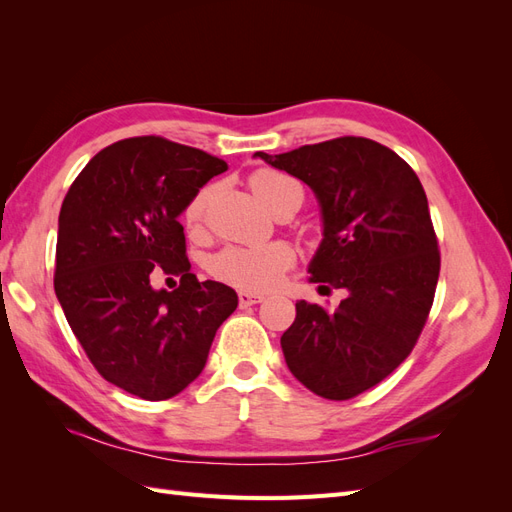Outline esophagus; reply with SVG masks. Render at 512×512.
<instances>
[{
  "mask_svg": "<svg viewBox=\"0 0 512 512\" xmlns=\"http://www.w3.org/2000/svg\"><path fill=\"white\" fill-rule=\"evenodd\" d=\"M265 297L262 294H254V292H247V290H239V307H252L256 303H262Z\"/></svg>",
  "mask_w": 512,
  "mask_h": 512,
  "instance_id": "obj_1",
  "label": "esophagus"
}]
</instances>
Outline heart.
Segmentation results:
<instances>
[{
    "instance_id": "1",
    "label": "heart",
    "mask_w": 512,
    "mask_h": 512,
    "mask_svg": "<svg viewBox=\"0 0 512 512\" xmlns=\"http://www.w3.org/2000/svg\"><path fill=\"white\" fill-rule=\"evenodd\" d=\"M252 190L275 215L294 213L303 203V188L297 179L273 168H258L250 177ZM209 188H200L183 207V224L188 230H198L203 224ZM294 265V252L286 243H269L262 247H226L215 256L211 273L215 280L243 290L265 292L282 280V275Z\"/></svg>"
}]
</instances>
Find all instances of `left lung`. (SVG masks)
I'll list each match as a JSON object with an SVG mask.
<instances>
[{
  "instance_id": "left-lung-1",
  "label": "left lung",
  "mask_w": 512,
  "mask_h": 512,
  "mask_svg": "<svg viewBox=\"0 0 512 512\" xmlns=\"http://www.w3.org/2000/svg\"><path fill=\"white\" fill-rule=\"evenodd\" d=\"M256 156L316 192L324 239L309 273L322 290H348L335 309L297 303L286 363L312 393L352 399L408 359L429 318L440 250L425 190L406 160L363 136Z\"/></svg>"
}]
</instances>
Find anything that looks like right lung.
Returning a JSON list of instances; mask_svg holds the SVG:
<instances>
[{
    "label": "right lung",
    "mask_w": 512,
    "mask_h": 512,
    "mask_svg": "<svg viewBox=\"0 0 512 512\" xmlns=\"http://www.w3.org/2000/svg\"><path fill=\"white\" fill-rule=\"evenodd\" d=\"M228 164L136 136L108 145L74 179L59 211L55 294L98 374L147 401L175 397L203 371L237 292L198 282L179 213ZM158 272L180 277L153 291Z\"/></svg>",
    "instance_id": "add662e5"
}]
</instances>
